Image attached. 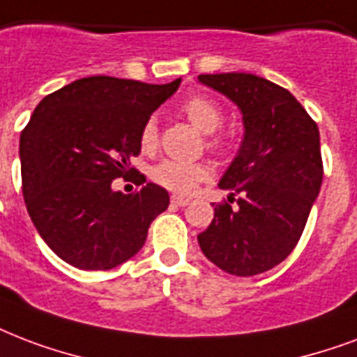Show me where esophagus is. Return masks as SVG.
I'll list each match as a JSON object with an SVG mask.
<instances>
[{
  "label": "esophagus",
  "instance_id": "34e87169",
  "mask_svg": "<svg viewBox=\"0 0 357 357\" xmlns=\"http://www.w3.org/2000/svg\"><path fill=\"white\" fill-rule=\"evenodd\" d=\"M189 198L185 197H172V204H176V206H179V208H185V206H189Z\"/></svg>",
  "mask_w": 357,
  "mask_h": 357
}]
</instances>
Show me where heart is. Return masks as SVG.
<instances>
[{"mask_svg":"<svg viewBox=\"0 0 357 357\" xmlns=\"http://www.w3.org/2000/svg\"><path fill=\"white\" fill-rule=\"evenodd\" d=\"M185 116L198 130H202L204 135H211L219 129L222 121V110L221 106L217 105L213 99L204 97V95H195L190 97L183 105ZM140 149L144 153H151L157 149L159 144V129H157V121L155 118H149L142 125L140 130ZM209 146L211 148H219L221 140L219 138H209ZM151 179L155 183L160 185L162 189L172 190V192H190L200 181L209 178V168L204 162H187V160L178 159H162L157 162L151 172Z\"/></svg>","mask_w":357,"mask_h":357,"instance_id":"obj_1","label":"heart"}]
</instances>
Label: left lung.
Wrapping results in <instances>:
<instances>
[{
    "label": "left lung",
    "instance_id": "1",
    "mask_svg": "<svg viewBox=\"0 0 357 357\" xmlns=\"http://www.w3.org/2000/svg\"><path fill=\"white\" fill-rule=\"evenodd\" d=\"M198 82L238 105L245 127L219 181L228 202L215 206L198 243L230 275H258L281 264L303 234L322 185L320 132L298 99L266 78L221 73L200 75Z\"/></svg>",
    "mask_w": 357,
    "mask_h": 357
}]
</instances>
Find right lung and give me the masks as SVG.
I'll use <instances>...</instances> for the list:
<instances>
[{
    "label": "right lung",
    "instance_id": "obj_1",
    "mask_svg": "<svg viewBox=\"0 0 357 357\" xmlns=\"http://www.w3.org/2000/svg\"><path fill=\"white\" fill-rule=\"evenodd\" d=\"M89 76L46 95L20 135L22 192L46 245L78 269H112L142 249L148 228L170 204L155 183L112 190L135 172L140 130L179 88Z\"/></svg>",
    "mask_w": 357,
    "mask_h": 357
}]
</instances>
